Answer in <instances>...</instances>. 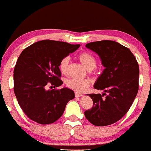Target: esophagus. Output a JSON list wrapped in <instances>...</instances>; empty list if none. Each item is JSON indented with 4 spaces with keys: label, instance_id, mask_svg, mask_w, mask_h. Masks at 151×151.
I'll list each match as a JSON object with an SVG mask.
<instances>
[{
    "label": "esophagus",
    "instance_id": "1",
    "mask_svg": "<svg viewBox=\"0 0 151 151\" xmlns=\"http://www.w3.org/2000/svg\"><path fill=\"white\" fill-rule=\"evenodd\" d=\"M83 96L82 93H75V96H76V97H80V96Z\"/></svg>",
    "mask_w": 151,
    "mask_h": 151
}]
</instances>
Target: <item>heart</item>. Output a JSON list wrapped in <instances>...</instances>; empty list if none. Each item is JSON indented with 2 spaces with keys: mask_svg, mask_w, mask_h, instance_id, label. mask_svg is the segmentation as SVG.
<instances>
[{
  "mask_svg": "<svg viewBox=\"0 0 151 151\" xmlns=\"http://www.w3.org/2000/svg\"><path fill=\"white\" fill-rule=\"evenodd\" d=\"M77 59L81 64L84 66L87 70L91 71L96 67V58L93 55L86 52H81L77 56ZM70 59L67 57L63 58L60 61L59 65V69L62 74H66L68 70V65ZM66 85L69 89L73 90L76 92H84L90 86V81L87 79H71L67 81Z\"/></svg>",
  "mask_w": 151,
  "mask_h": 151,
  "instance_id": "heart-1",
  "label": "heart"
}]
</instances>
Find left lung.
I'll return each mask as SVG.
<instances>
[{"label":"left lung","instance_id":"left-lung-1","mask_svg":"<svg viewBox=\"0 0 151 151\" xmlns=\"http://www.w3.org/2000/svg\"><path fill=\"white\" fill-rule=\"evenodd\" d=\"M86 47L97 54L104 67L93 87L105 93L88 94L93 101V107L85 111L84 115L94 126L111 125L127 113L136 98L138 91V64L129 48L115 41L89 42Z\"/></svg>","mask_w":151,"mask_h":151}]
</instances>
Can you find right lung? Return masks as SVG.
<instances>
[{
	"instance_id": "obj_1",
	"label": "right lung",
	"mask_w": 151,
	"mask_h": 151,
	"mask_svg": "<svg viewBox=\"0 0 151 151\" xmlns=\"http://www.w3.org/2000/svg\"><path fill=\"white\" fill-rule=\"evenodd\" d=\"M79 47L46 40L33 43L20 55L13 74L14 92L22 110L31 120L52 124L62 116L67 102L74 98V92L68 88L47 90V86L62 85L60 62Z\"/></svg>"
}]
</instances>
